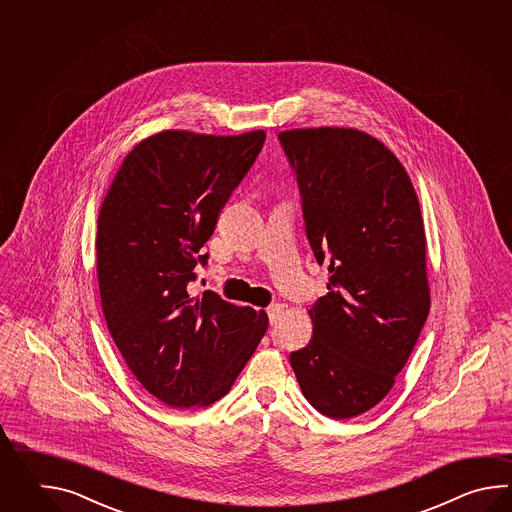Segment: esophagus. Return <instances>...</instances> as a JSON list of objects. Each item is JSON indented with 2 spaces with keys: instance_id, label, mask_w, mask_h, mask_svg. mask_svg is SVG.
<instances>
[{
  "instance_id": "obj_1",
  "label": "esophagus",
  "mask_w": 512,
  "mask_h": 512,
  "mask_svg": "<svg viewBox=\"0 0 512 512\" xmlns=\"http://www.w3.org/2000/svg\"><path fill=\"white\" fill-rule=\"evenodd\" d=\"M267 315H269V320H271V324H276L278 322V318L283 315V305L282 304H274L267 309Z\"/></svg>"
}]
</instances>
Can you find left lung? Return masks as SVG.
Here are the masks:
<instances>
[{"instance_id":"obj_1","label":"left lung","mask_w":512,"mask_h":512,"mask_svg":"<svg viewBox=\"0 0 512 512\" xmlns=\"http://www.w3.org/2000/svg\"><path fill=\"white\" fill-rule=\"evenodd\" d=\"M300 185L316 261L329 293L309 316L313 338L291 353L305 399L351 419L381 403L403 370L430 309L419 199L401 161L355 128L280 133Z\"/></svg>"}]
</instances>
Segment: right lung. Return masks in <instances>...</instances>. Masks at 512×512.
Returning <instances> with one entry per match:
<instances>
[{"label":"right lung","mask_w":512,"mask_h":512,"mask_svg":"<svg viewBox=\"0 0 512 512\" xmlns=\"http://www.w3.org/2000/svg\"><path fill=\"white\" fill-rule=\"evenodd\" d=\"M265 131L164 130L120 164L97 221V276L109 333L135 379L172 408L216 403L265 335V311L188 293L197 252Z\"/></svg>","instance_id":"right-lung-1"}]
</instances>
